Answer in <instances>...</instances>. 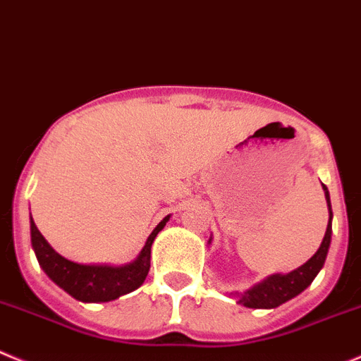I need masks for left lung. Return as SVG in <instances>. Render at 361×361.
<instances>
[{
    "instance_id": "8db88e82",
    "label": "left lung",
    "mask_w": 361,
    "mask_h": 361,
    "mask_svg": "<svg viewBox=\"0 0 361 361\" xmlns=\"http://www.w3.org/2000/svg\"><path fill=\"white\" fill-rule=\"evenodd\" d=\"M322 188H324L326 203H328L329 221H328V228H326V235L324 238H322L321 247L317 249V252H315V255H313L305 265L298 267L295 271L288 272V274L267 276L264 281L257 283V285L249 288V290L235 292L233 295L237 298L238 305H244L245 308H257V310L276 308V306L283 305V302L290 301L292 298L299 295L305 288H308L310 285H312L315 276L319 274V271H321L322 265H324L326 257H328L329 244H331V219H333L331 201H329L328 187L322 185Z\"/></svg>"
}]
</instances>
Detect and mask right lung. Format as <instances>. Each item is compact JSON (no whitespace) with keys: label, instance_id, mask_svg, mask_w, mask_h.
<instances>
[{"label":"right lung","instance_id":"add662e5","mask_svg":"<svg viewBox=\"0 0 361 361\" xmlns=\"http://www.w3.org/2000/svg\"><path fill=\"white\" fill-rule=\"evenodd\" d=\"M171 215L160 221L151 231L144 244L142 251L133 262L126 265H83L63 258L55 251L48 240L37 230L33 219H30V233H32V247L42 271L59 285L60 288L82 302H106L130 294L139 288L149 272L151 245L154 237L164 230Z\"/></svg>","mask_w":361,"mask_h":361}]
</instances>
